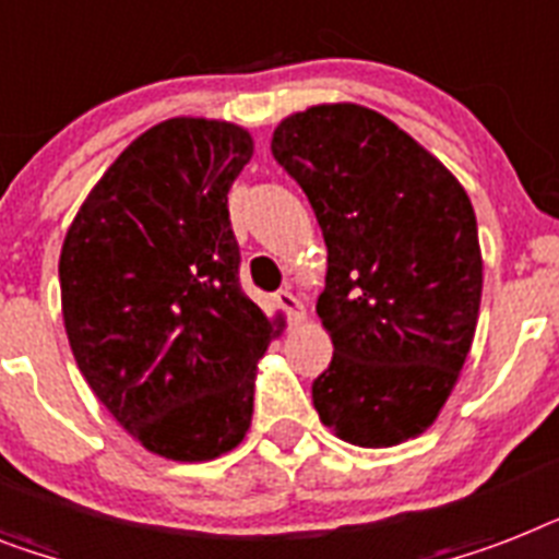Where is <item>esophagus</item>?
Instances as JSON below:
<instances>
[{
	"mask_svg": "<svg viewBox=\"0 0 559 559\" xmlns=\"http://www.w3.org/2000/svg\"><path fill=\"white\" fill-rule=\"evenodd\" d=\"M278 304L284 307V310L293 316V321H304L307 319V307H304V301L298 298V295L293 293V289H281L278 293Z\"/></svg>",
	"mask_w": 559,
	"mask_h": 559,
	"instance_id": "1",
	"label": "esophagus"
}]
</instances>
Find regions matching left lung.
Masks as SVG:
<instances>
[{
  "instance_id": "left-lung-1",
  "label": "left lung",
  "mask_w": 559,
  "mask_h": 559,
  "mask_svg": "<svg viewBox=\"0 0 559 559\" xmlns=\"http://www.w3.org/2000/svg\"><path fill=\"white\" fill-rule=\"evenodd\" d=\"M272 154L310 198L326 243L316 312L333 361L312 382V405L358 448L416 439L460 382L479 319L468 192L437 154L356 103L284 117Z\"/></svg>"
}]
</instances>
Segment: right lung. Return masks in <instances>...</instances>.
<instances>
[{
	"label": "right lung",
	"instance_id": "1",
	"mask_svg": "<svg viewBox=\"0 0 559 559\" xmlns=\"http://www.w3.org/2000/svg\"><path fill=\"white\" fill-rule=\"evenodd\" d=\"M255 154L243 126L171 117L117 154L59 252L68 344L94 396L146 451L209 462L252 425L281 316L238 284L226 194Z\"/></svg>",
	"mask_w": 559,
	"mask_h": 559
}]
</instances>
